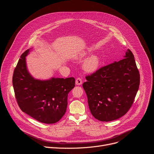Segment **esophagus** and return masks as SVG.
I'll list each match as a JSON object with an SVG mask.
<instances>
[{
    "label": "esophagus",
    "mask_w": 154,
    "mask_h": 154,
    "mask_svg": "<svg viewBox=\"0 0 154 154\" xmlns=\"http://www.w3.org/2000/svg\"><path fill=\"white\" fill-rule=\"evenodd\" d=\"M75 84L77 85H80L82 84V79L80 78H77L76 79V80H75Z\"/></svg>",
    "instance_id": "34e87169"
}]
</instances>
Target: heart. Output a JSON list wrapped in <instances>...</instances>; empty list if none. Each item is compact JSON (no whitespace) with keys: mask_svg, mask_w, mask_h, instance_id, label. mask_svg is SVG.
<instances>
[{"mask_svg":"<svg viewBox=\"0 0 154 154\" xmlns=\"http://www.w3.org/2000/svg\"><path fill=\"white\" fill-rule=\"evenodd\" d=\"M86 55L85 52L79 54V58H82ZM100 64V58L96 54H93L86 58L82 63L83 69L88 73H94L98 69Z\"/></svg>","mask_w":154,"mask_h":154,"instance_id":"1","label":"heart"}]
</instances>
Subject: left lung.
I'll use <instances>...</instances> for the list:
<instances>
[{
  "instance_id": "1",
  "label": "left lung",
  "mask_w": 154,
  "mask_h": 154,
  "mask_svg": "<svg viewBox=\"0 0 154 154\" xmlns=\"http://www.w3.org/2000/svg\"><path fill=\"white\" fill-rule=\"evenodd\" d=\"M140 79L134 55L128 49L124 59L86 77L83 88L92 115L108 122L125 115L138 92Z\"/></svg>"
}]
</instances>
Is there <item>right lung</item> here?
Returning <instances> with one entry per match:
<instances>
[{
    "label": "right lung",
    "mask_w": 154,
    "mask_h": 154,
    "mask_svg": "<svg viewBox=\"0 0 154 154\" xmlns=\"http://www.w3.org/2000/svg\"><path fill=\"white\" fill-rule=\"evenodd\" d=\"M32 48L20 57L13 75V86L19 106L39 122L54 124L66 111L68 93L75 86V79L34 78L29 72L26 57Z\"/></svg>",
    "instance_id": "right-lung-1"
}]
</instances>
